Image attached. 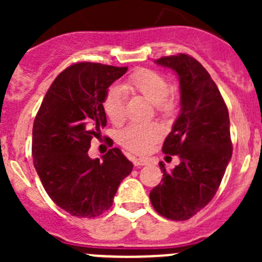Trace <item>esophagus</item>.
<instances>
[{
  "label": "esophagus",
  "instance_id": "obj_1",
  "mask_svg": "<svg viewBox=\"0 0 262 262\" xmlns=\"http://www.w3.org/2000/svg\"><path fill=\"white\" fill-rule=\"evenodd\" d=\"M133 163H134V166L139 167V166H146V165H148V161L146 160V158H134Z\"/></svg>",
  "mask_w": 262,
  "mask_h": 262
}]
</instances>
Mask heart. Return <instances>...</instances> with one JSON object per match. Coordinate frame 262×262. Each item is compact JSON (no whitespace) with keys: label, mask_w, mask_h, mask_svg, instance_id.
Returning a JSON list of instances; mask_svg holds the SVG:
<instances>
[{"label":"heart","mask_w":262,"mask_h":262,"mask_svg":"<svg viewBox=\"0 0 262 262\" xmlns=\"http://www.w3.org/2000/svg\"><path fill=\"white\" fill-rule=\"evenodd\" d=\"M170 83L165 76L156 71L141 68L125 78L119 86L110 87L102 101L105 114L114 124H120L125 119V95L141 94L156 104L161 113L172 112L176 101L168 97ZM162 136V129L157 124H130L119 134V141L126 149L134 153H146Z\"/></svg>","instance_id":"b5f03b06"}]
</instances>
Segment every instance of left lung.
I'll return each mask as SVG.
<instances>
[{
	"label": "left lung",
	"instance_id": "obj_1",
	"mask_svg": "<svg viewBox=\"0 0 262 262\" xmlns=\"http://www.w3.org/2000/svg\"><path fill=\"white\" fill-rule=\"evenodd\" d=\"M156 64L175 71L180 83L181 110L162 152L180 157V163L163 172L149 199L156 212L172 221H186L215 195L232 157L227 105L208 71L187 54L170 55Z\"/></svg>",
	"mask_w": 262,
	"mask_h": 262
}]
</instances>
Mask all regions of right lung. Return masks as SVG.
<instances>
[{
    "mask_svg": "<svg viewBox=\"0 0 262 262\" xmlns=\"http://www.w3.org/2000/svg\"><path fill=\"white\" fill-rule=\"evenodd\" d=\"M128 67L81 62L57 76L33 125L34 167L50 199L71 215L94 218L113 205L133 163L119 148L89 157L91 139L106 126L102 101Z\"/></svg>",
    "mask_w": 262,
    "mask_h": 262,
    "instance_id": "obj_1",
    "label": "right lung"
}]
</instances>
